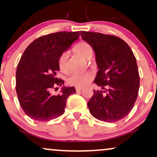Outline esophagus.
<instances>
[{
    "instance_id": "obj_1",
    "label": "esophagus",
    "mask_w": 157,
    "mask_h": 157,
    "mask_svg": "<svg viewBox=\"0 0 157 157\" xmlns=\"http://www.w3.org/2000/svg\"><path fill=\"white\" fill-rule=\"evenodd\" d=\"M75 89H76L77 92H80L82 90V88H81V87H76V88H75Z\"/></svg>"
}]
</instances>
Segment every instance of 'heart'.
<instances>
[{
    "label": "heart",
    "mask_w": 157,
    "mask_h": 157,
    "mask_svg": "<svg viewBox=\"0 0 157 157\" xmlns=\"http://www.w3.org/2000/svg\"><path fill=\"white\" fill-rule=\"evenodd\" d=\"M73 52L86 60H89L93 56V49L88 43L80 41L74 47ZM68 52H63L58 58V67L63 73H67L69 71L68 65ZM94 78L91 72L87 71L85 73H74L69 76L67 82L69 86L77 87H84L90 83Z\"/></svg>",
    "instance_id": "heart-1"
}]
</instances>
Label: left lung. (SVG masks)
<instances>
[{
	"mask_svg": "<svg viewBox=\"0 0 157 157\" xmlns=\"http://www.w3.org/2000/svg\"><path fill=\"white\" fill-rule=\"evenodd\" d=\"M95 52L99 71L94 90L88 102L90 114L105 122H116L129 114L138 95L140 76L137 61L129 46L120 38L80 31Z\"/></svg>",
	"mask_w": 157,
	"mask_h": 157,
	"instance_id": "left-lung-1",
	"label": "left lung"
}]
</instances>
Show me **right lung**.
Listing matches in <instances>:
<instances>
[{"label": "right lung", "instance_id": "1", "mask_svg": "<svg viewBox=\"0 0 157 157\" xmlns=\"http://www.w3.org/2000/svg\"><path fill=\"white\" fill-rule=\"evenodd\" d=\"M80 37V32H58L43 36L29 44L16 71V91L20 106L30 118L47 121L63 114L67 98L75 87L63 86L61 94L52 95V88L64 81L56 77L58 58Z\"/></svg>", "mask_w": 157, "mask_h": 157}]
</instances>
